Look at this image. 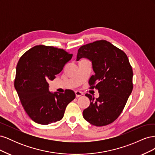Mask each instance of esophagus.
Listing matches in <instances>:
<instances>
[{"mask_svg":"<svg viewBox=\"0 0 155 155\" xmlns=\"http://www.w3.org/2000/svg\"><path fill=\"white\" fill-rule=\"evenodd\" d=\"M75 94H76V97H80V96H81L83 95V93L81 92H80V91H75Z\"/></svg>","mask_w":155,"mask_h":155,"instance_id":"1","label":"esophagus"}]
</instances>
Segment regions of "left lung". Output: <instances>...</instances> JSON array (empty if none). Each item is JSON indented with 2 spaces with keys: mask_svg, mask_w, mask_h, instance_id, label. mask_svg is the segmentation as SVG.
Masks as SVG:
<instances>
[{
  "mask_svg": "<svg viewBox=\"0 0 155 155\" xmlns=\"http://www.w3.org/2000/svg\"><path fill=\"white\" fill-rule=\"evenodd\" d=\"M81 58L92 62L95 74L88 83L100 93L96 99L85 94L91 103L83 112V118L95 126L109 125L118 118L133 91V72L127 56L109 42L100 40L81 46L76 61Z\"/></svg>",
  "mask_w": 155,
  "mask_h": 155,
  "instance_id": "obj_1",
  "label": "left lung"
}]
</instances>
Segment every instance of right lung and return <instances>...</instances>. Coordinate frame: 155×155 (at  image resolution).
Wrapping results in <instances>:
<instances>
[{"instance_id": "1", "label": "right lung", "mask_w": 155, "mask_h": 155, "mask_svg": "<svg viewBox=\"0 0 155 155\" xmlns=\"http://www.w3.org/2000/svg\"><path fill=\"white\" fill-rule=\"evenodd\" d=\"M72 58V54L63 49L37 45L18 60L14 86L24 109L35 123L48 125L61 120L67 106L76 97L72 90L50 92L48 83Z\"/></svg>"}]
</instances>
